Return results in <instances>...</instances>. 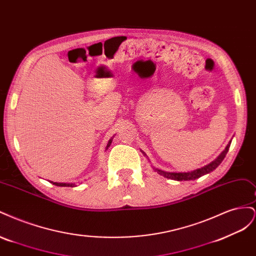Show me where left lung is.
<instances>
[{
	"instance_id": "obj_1",
	"label": "left lung",
	"mask_w": 256,
	"mask_h": 256,
	"mask_svg": "<svg viewBox=\"0 0 256 256\" xmlns=\"http://www.w3.org/2000/svg\"><path fill=\"white\" fill-rule=\"evenodd\" d=\"M230 142L228 144V146L226 147V150H224L221 154L220 156L216 158V160H214L212 164H209L203 168H198L196 170V171H192V172H188V173H168V172H164V171H161V170H158L156 168V171L162 175L164 176L166 178H171V180H196V178L203 176L205 174H208L210 173L212 171H214V170L219 166V164H221V162L223 161V159L226 158V154L228 152V148H230Z\"/></svg>"
}]
</instances>
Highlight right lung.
Here are the masks:
<instances>
[{
	"mask_svg": "<svg viewBox=\"0 0 256 256\" xmlns=\"http://www.w3.org/2000/svg\"><path fill=\"white\" fill-rule=\"evenodd\" d=\"M111 143H112V140H110L109 141V143H108V145H106V148L108 147H109L110 145H111ZM53 184H56V186H58V187H74V184H62V182H51Z\"/></svg>",
	"mask_w": 256,
	"mask_h": 256,
	"instance_id": "right-lung-1",
	"label": "right lung"
}]
</instances>
